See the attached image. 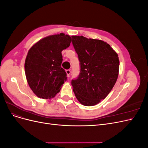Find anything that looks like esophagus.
I'll return each mask as SVG.
<instances>
[{
  "mask_svg": "<svg viewBox=\"0 0 148 148\" xmlns=\"http://www.w3.org/2000/svg\"><path fill=\"white\" fill-rule=\"evenodd\" d=\"M66 73L67 76H68V77H70V73H71V70H70V69L66 70Z\"/></svg>",
  "mask_w": 148,
  "mask_h": 148,
  "instance_id": "esophagus-1",
  "label": "esophagus"
}]
</instances>
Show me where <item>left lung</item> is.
I'll return each instance as SVG.
<instances>
[{"mask_svg":"<svg viewBox=\"0 0 148 148\" xmlns=\"http://www.w3.org/2000/svg\"><path fill=\"white\" fill-rule=\"evenodd\" d=\"M71 38L80 65L78 77L71 82L73 92L82 104L95 106L105 99L117 81L118 55L101 40L83 36H72Z\"/></svg>","mask_w":148,"mask_h":148,"instance_id":"obj_1","label":"left lung"}]
</instances>
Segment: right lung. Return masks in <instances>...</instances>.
I'll return each mask as SVG.
<instances>
[{"label":"right lung","mask_w":148,"mask_h":148,"mask_svg":"<svg viewBox=\"0 0 148 148\" xmlns=\"http://www.w3.org/2000/svg\"><path fill=\"white\" fill-rule=\"evenodd\" d=\"M71 41L67 34L52 35L41 39L29 50L25 75L30 88L38 97H53L66 81V73L61 66V52L70 46Z\"/></svg>","instance_id":"add662e5"}]
</instances>
